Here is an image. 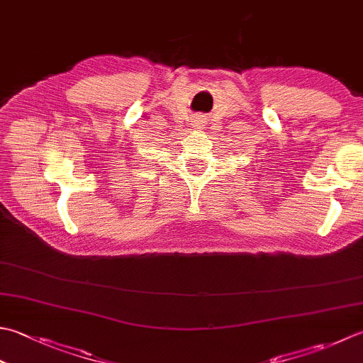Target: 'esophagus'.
<instances>
[{"label":"esophagus","mask_w":363,"mask_h":363,"mask_svg":"<svg viewBox=\"0 0 363 363\" xmlns=\"http://www.w3.org/2000/svg\"><path fill=\"white\" fill-rule=\"evenodd\" d=\"M195 127H200V124H198V123H195Z\"/></svg>","instance_id":"34e87169"}]
</instances>
